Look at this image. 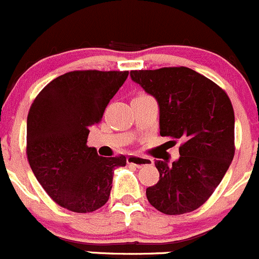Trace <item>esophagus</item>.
<instances>
[{"label": "esophagus", "mask_w": 259, "mask_h": 259, "mask_svg": "<svg viewBox=\"0 0 259 259\" xmlns=\"http://www.w3.org/2000/svg\"><path fill=\"white\" fill-rule=\"evenodd\" d=\"M127 163L132 164L135 167H142L147 166V164H152L153 161L151 158H146V157H140V156H128L127 157Z\"/></svg>", "instance_id": "obj_1"}]
</instances>
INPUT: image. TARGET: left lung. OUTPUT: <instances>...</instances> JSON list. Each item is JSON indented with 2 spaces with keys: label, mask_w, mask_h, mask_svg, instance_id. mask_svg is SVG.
I'll use <instances>...</instances> for the list:
<instances>
[{
  "label": "left lung",
  "mask_w": 259,
  "mask_h": 259,
  "mask_svg": "<svg viewBox=\"0 0 259 259\" xmlns=\"http://www.w3.org/2000/svg\"><path fill=\"white\" fill-rule=\"evenodd\" d=\"M131 78L159 107V135L181 138L180 158L156 161L159 181L146 189L166 214L201 207L220 185L234 156V112L227 93L187 67L131 71Z\"/></svg>",
  "instance_id": "1"
}]
</instances>
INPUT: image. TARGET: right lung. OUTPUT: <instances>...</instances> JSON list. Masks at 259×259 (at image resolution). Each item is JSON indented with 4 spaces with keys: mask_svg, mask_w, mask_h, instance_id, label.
<instances>
[{
    "mask_svg": "<svg viewBox=\"0 0 259 259\" xmlns=\"http://www.w3.org/2000/svg\"><path fill=\"white\" fill-rule=\"evenodd\" d=\"M128 71H73L51 81L27 116V159L47 194L63 208L87 213L110 198L113 170L126 157H101L87 146Z\"/></svg>",
    "mask_w": 259,
    "mask_h": 259,
    "instance_id": "right-lung-1",
    "label": "right lung"
}]
</instances>
